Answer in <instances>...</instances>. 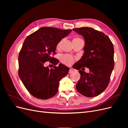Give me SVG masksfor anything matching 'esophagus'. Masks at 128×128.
Returning <instances> with one entry per match:
<instances>
[{
    "mask_svg": "<svg viewBox=\"0 0 128 128\" xmlns=\"http://www.w3.org/2000/svg\"><path fill=\"white\" fill-rule=\"evenodd\" d=\"M73 69H72V68H70V69H69V73L70 74V73H72V72H73Z\"/></svg>",
    "mask_w": 128,
    "mask_h": 128,
    "instance_id": "34e87169",
    "label": "esophagus"
}]
</instances>
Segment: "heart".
<instances>
[{"label":"heart","mask_w":128,"mask_h":128,"mask_svg":"<svg viewBox=\"0 0 128 128\" xmlns=\"http://www.w3.org/2000/svg\"><path fill=\"white\" fill-rule=\"evenodd\" d=\"M62 42V40H61L58 43L56 46V48H60ZM60 59L62 62L67 66H70L72 64L74 63V58L72 56L68 54H64L61 56Z\"/></svg>","instance_id":"heart-1"}]
</instances>
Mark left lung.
I'll return each instance as SVG.
<instances>
[{"label":"left lung","instance_id":"8db88e82","mask_svg":"<svg viewBox=\"0 0 128 128\" xmlns=\"http://www.w3.org/2000/svg\"><path fill=\"white\" fill-rule=\"evenodd\" d=\"M72 30L82 35L85 40L83 56L74 65L75 69L83 70H79L80 78L76 90L87 97H94L101 94L110 82L114 67L113 44L104 33L90 27ZM85 67L90 73L84 72Z\"/></svg>","mask_w":128,"mask_h":128}]
</instances>
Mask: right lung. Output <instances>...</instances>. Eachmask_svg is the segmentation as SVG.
<instances>
[{
    "label": "right lung",
    "instance_id": "obj_1",
    "mask_svg": "<svg viewBox=\"0 0 128 128\" xmlns=\"http://www.w3.org/2000/svg\"><path fill=\"white\" fill-rule=\"evenodd\" d=\"M72 30L42 27L25 39L18 55V76L30 94L38 99H47L58 91L59 81L66 76L69 68L60 64L50 69L44 63L50 61L56 65V54L58 42Z\"/></svg>",
    "mask_w": 128,
    "mask_h": 128
}]
</instances>
